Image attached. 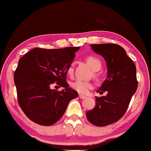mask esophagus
<instances>
[{"label":"esophagus","instance_id":"34e87169","mask_svg":"<svg viewBox=\"0 0 151 151\" xmlns=\"http://www.w3.org/2000/svg\"><path fill=\"white\" fill-rule=\"evenodd\" d=\"M79 99H85L86 96H84V95H82V94H79Z\"/></svg>","mask_w":151,"mask_h":151}]
</instances>
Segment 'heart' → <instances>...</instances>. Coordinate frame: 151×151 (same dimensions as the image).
Instances as JSON below:
<instances>
[{
	"label": "heart",
	"instance_id": "1",
	"mask_svg": "<svg viewBox=\"0 0 151 151\" xmlns=\"http://www.w3.org/2000/svg\"><path fill=\"white\" fill-rule=\"evenodd\" d=\"M86 62L88 65L90 66L91 69L93 71H99L101 67V62L99 59L95 57L90 56L86 58ZM73 67L72 66H70L67 70V74L69 75H72L73 74ZM71 86L72 89H74L75 91L81 93H86L89 91V89H92L93 84H91L90 81H84L81 79H77V80L74 81L71 84Z\"/></svg>",
	"mask_w": 151,
	"mask_h": 151
}]
</instances>
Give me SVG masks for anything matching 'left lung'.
<instances>
[{
  "mask_svg": "<svg viewBox=\"0 0 151 151\" xmlns=\"http://www.w3.org/2000/svg\"><path fill=\"white\" fill-rule=\"evenodd\" d=\"M90 46L106 62L107 77L97 92L103 93L107 91V94L101 97L95 96V107L88 111L86 116L93 125L108 126L116 122L124 115L136 91V67L120 45L93 44Z\"/></svg>",
  "mask_w": 151,
  "mask_h": 151,
  "instance_id": "left-lung-1",
  "label": "left lung"
}]
</instances>
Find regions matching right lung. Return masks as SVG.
Returning <instances> with one entry per match:
<instances>
[{
	"label": "right lung",
	"mask_w": 151,
	"mask_h": 151,
	"mask_svg": "<svg viewBox=\"0 0 151 151\" xmlns=\"http://www.w3.org/2000/svg\"><path fill=\"white\" fill-rule=\"evenodd\" d=\"M79 49L36 47L20 59L14 82L19 105L32 121L52 125L63 116L69 102L78 96L77 91L69 87L66 77ZM55 82L64 89L60 92L51 89Z\"/></svg>",
	"instance_id": "obj_1"
}]
</instances>
